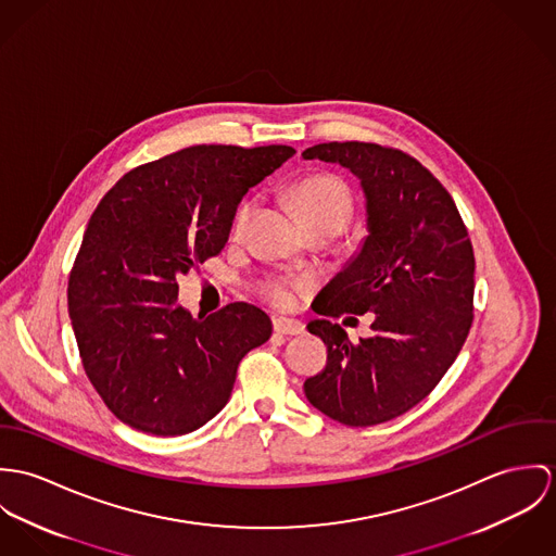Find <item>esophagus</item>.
I'll use <instances>...</instances> for the list:
<instances>
[{
  "mask_svg": "<svg viewBox=\"0 0 556 556\" xmlns=\"http://www.w3.org/2000/svg\"><path fill=\"white\" fill-rule=\"evenodd\" d=\"M273 326H275V332L288 334V337H296V334H303V332H305V326H303L301 321L288 319V317H277V319L273 321Z\"/></svg>",
  "mask_w": 556,
  "mask_h": 556,
  "instance_id": "obj_1",
  "label": "esophagus"
}]
</instances>
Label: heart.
Masks as SVG:
<instances>
[{
	"mask_svg": "<svg viewBox=\"0 0 556 556\" xmlns=\"http://www.w3.org/2000/svg\"><path fill=\"white\" fill-rule=\"evenodd\" d=\"M292 202L299 208L303 222L311 232L330 230L339 235L354 215V191L341 177L330 173H317L301 179L290 189ZM253 213V200H245L235 219H232V237L239 239L248 230L249 219ZM303 288V283L290 281L286 277H273L264 283V294L275 307H290L294 294Z\"/></svg>",
	"mask_w": 556,
	"mask_h": 556,
	"instance_id": "heart-1",
	"label": "heart"
}]
</instances>
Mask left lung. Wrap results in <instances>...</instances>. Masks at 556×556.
<instances>
[{"label": "left lung", "mask_w": 556, "mask_h": 556, "mask_svg": "<svg viewBox=\"0 0 556 556\" xmlns=\"http://www.w3.org/2000/svg\"><path fill=\"white\" fill-rule=\"evenodd\" d=\"M303 157L350 168L369 215L365 245L317 294L315 311L332 319L372 313L375 332L352 343L337 321H311L328 361L305 381V394L341 425H381L427 399L465 345L473 248L447 189L409 153L345 140L308 147Z\"/></svg>", "instance_id": "8db88e82"}]
</instances>
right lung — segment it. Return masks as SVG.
Segmentation results:
<instances>
[{
    "label": "right lung",
    "mask_w": 556,
    "mask_h": 556,
    "mask_svg": "<svg viewBox=\"0 0 556 556\" xmlns=\"http://www.w3.org/2000/svg\"><path fill=\"white\" fill-rule=\"evenodd\" d=\"M296 151L195 144L124 175L93 211L67 281L83 369L136 431L175 437L228 403L239 363L268 341L270 317L230 303L208 317L177 305V275L226 248L249 187Z\"/></svg>",
    "instance_id": "obj_1"
}]
</instances>
